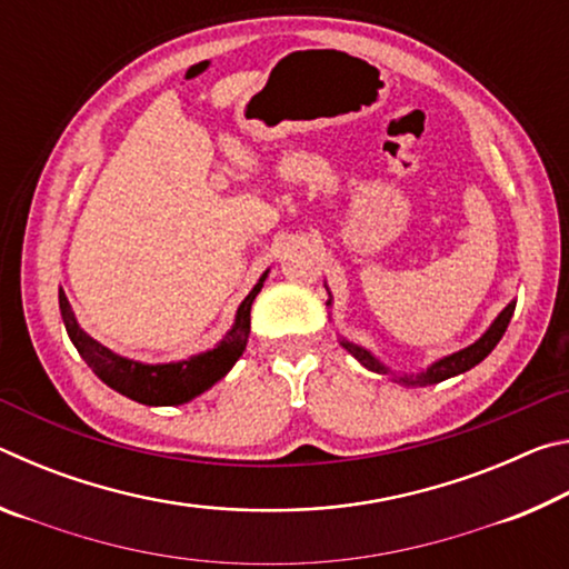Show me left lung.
<instances>
[{"label":"left lung","instance_id":"obj_1","mask_svg":"<svg viewBox=\"0 0 569 569\" xmlns=\"http://www.w3.org/2000/svg\"><path fill=\"white\" fill-rule=\"evenodd\" d=\"M326 306H331V298H329V303H326ZM515 306H517V301L507 303V308L497 316L495 323L489 326L485 333H481V339H477L475 343L467 346V349L445 356V359H439V361L431 363L427 371H421V373H403V377H397V373H393V379L401 381V383H407V387H431V383H439V381H445V379L457 377V373L469 371L471 366H477L479 361H485L487 356L492 353V349H495V346L499 343V339H502L505 331H507L509 319H512V313H515ZM341 346L353 356L356 361H361L369 371L391 373L389 366H383L371 351H366V349H361V346H356V343L346 341V339H341Z\"/></svg>","mask_w":569,"mask_h":569}]
</instances>
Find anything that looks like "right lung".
<instances>
[{
	"mask_svg": "<svg viewBox=\"0 0 569 569\" xmlns=\"http://www.w3.org/2000/svg\"><path fill=\"white\" fill-rule=\"evenodd\" d=\"M266 276L268 271L258 278L253 291H250L243 298V303L238 306L233 329L226 333V339L220 341L216 349L170 363H142L134 359H124V356L110 351L108 346L94 341L90 333H84L80 329L62 288L60 311L67 336H70L74 349L80 351L90 369L98 373V379L108 383L110 389L120 391L122 397L138 403H148V407H178V403H186L208 391L216 381L223 379L226 373L233 369V363L243 356L250 333V306H253L256 296L261 293Z\"/></svg>",
	"mask_w": 569,
	"mask_h": 569,
	"instance_id": "right-lung-1",
	"label": "right lung"
}]
</instances>
